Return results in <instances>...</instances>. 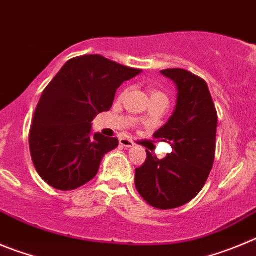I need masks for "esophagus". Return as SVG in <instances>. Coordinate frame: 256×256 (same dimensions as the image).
I'll return each mask as SVG.
<instances>
[{"label":"esophagus","mask_w":256,"mask_h":256,"mask_svg":"<svg viewBox=\"0 0 256 256\" xmlns=\"http://www.w3.org/2000/svg\"><path fill=\"white\" fill-rule=\"evenodd\" d=\"M120 144L122 145V146H125V148H132L134 146V142L132 140L128 139V138H121V139H120Z\"/></svg>","instance_id":"esophagus-1"}]
</instances>
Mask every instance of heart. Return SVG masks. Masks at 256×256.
<instances>
[{
  "instance_id": "b5f03b06",
  "label": "heart",
  "mask_w": 256,
  "mask_h": 256,
  "mask_svg": "<svg viewBox=\"0 0 256 256\" xmlns=\"http://www.w3.org/2000/svg\"><path fill=\"white\" fill-rule=\"evenodd\" d=\"M150 96H152V100H153V98H167L163 92L156 90V89H153V90L150 92Z\"/></svg>"
}]
</instances>
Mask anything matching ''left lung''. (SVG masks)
Instances as JSON below:
<instances>
[{
    "label": "left lung",
    "mask_w": 256,
    "mask_h": 256,
    "mask_svg": "<svg viewBox=\"0 0 256 256\" xmlns=\"http://www.w3.org/2000/svg\"><path fill=\"white\" fill-rule=\"evenodd\" d=\"M160 72L174 80L178 93L174 114L154 138L170 142L174 150L163 160L146 150V160L135 170V186L149 206L174 209L206 185L216 156L218 117L206 80L182 68Z\"/></svg>",
    "instance_id": "left-lung-1"
}]
</instances>
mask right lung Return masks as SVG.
Returning <instances> with one entry per match:
<instances>
[{
    "instance_id": "obj_1",
    "label": "right lung",
    "mask_w": 256,
    "mask_h": 256,
    "mask_svg": "<svg viewBox=\"0 0 256 256\" xmlns=\"http://www.w3.org/2000/svg\"><path fill=\"white\" fill-rule=\"evenodd\" d=\"M142 72L100 54L66 62L43 90L29 132L39 176L57 190H75L96 177L100 160L118 145L117 138L92 136V121L111 110L116 90Z\"/></svg>"
}]
</instances>
